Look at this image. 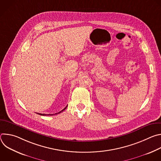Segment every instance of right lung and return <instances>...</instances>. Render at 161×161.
Instances as JSON below:
<instances>
[{
	"mask_svg": "<svg viewBox=\"0 0 161 161\" xmlns=\"http://www.w3.org/2000/svg\"><path fill=\"white\" fill-rule=\"evenodd\" d=\"M67 106L65 108H64L62 111H59L58 113H55V114H58V113H60L62 112L64 110H65V109H66V108H67ZM37 114H40V115H42V116H48V115H50V116H51V115H53V114H42V113H37Z\"/></svg>",
	"mask_w": 161,
	"mask_h": 161,
	"instance_id": "obj_1",
	"label": "right lung"
}]
</instances>
